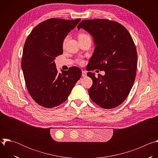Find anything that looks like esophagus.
Returning <instances> with one entry per match:
<instances>
[{
	"mask_svg": "<svg viewBox=\"0 0 158 158\" xmlns=\"http://www.w3.org/2000/svg\"><path fill=\"white\" fill-rule=\"evenodd\" d=\"M86 76H87V73L85 71L82 70V77H85Z\"/></svg>",
	"mask_w": 158,
	"mask_h": 158,
	"instance_id": "34e87169",
	"label": "esophagus"
}]
</instances>
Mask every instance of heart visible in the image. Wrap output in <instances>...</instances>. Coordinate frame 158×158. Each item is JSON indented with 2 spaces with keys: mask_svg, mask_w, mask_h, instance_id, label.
Wrapping results in <instances>:
<instances>
[{
  "mask_svg": "<svg viewBox=\"0 0 158 158\" xmlns=\"http://www.w3.org/2000/svg\"><path fill=\"white\" fill-rule=\"evenodd\" d=\"M85 38H90V36H89V35L86 34H84V33H80V34H79V35H78V39H79V40L84 39H85ZM67 39H68V36L66 37L64 39V40H63V44H63V46H65V43H66ZM78 62H79V63H80V64H82V60L81 59H79Z\"/></svg>",
  "mask_w": 158,
  "mask_h": 158,
  "instance_id": "b5f03b06",
  "label": "heart"
}]
</instances>
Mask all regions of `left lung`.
<instances>
[{
    "label": "left lung",
    "instance_id": "left-lung-1",
    "mask_svg": "<svg viewBox=\"0 0 158 158\" xmlns=\"http://www.w3.org/2000/svg\"><path fill=\"white\" fill-rule=\"evenodd\" d=\"M77 29L88 32L96 45L88 71H105L98 77L87 73L93 82L88 91L90 98L104 109L119 106L127 97L136 75L138 54L131 35L123 26L107 19L84 20Z\"/></svg>",
    "mask_w": 158,
    "mask_h": 158
}]
</instances>
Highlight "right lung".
<instances>
[{
    "instance_id": "add662e5",
    "label": "right lung",
    "mask_w": 158,
    "mask_h": 158,
    "mask_svg": "<svg viewBox=\"0 0 158 158\" xmlns=\"http://www.w3.org/2000/svg\"><path fill=\"white\" fill-rule=\"evenodd\" d=\"M80 20H46L35 27L26 40L22 69L29 94L41 106L52 108L65 101L81 77L77 67L58 73L54 62L63 52L64 39Z\"/></svg>"
}]
</instances>
